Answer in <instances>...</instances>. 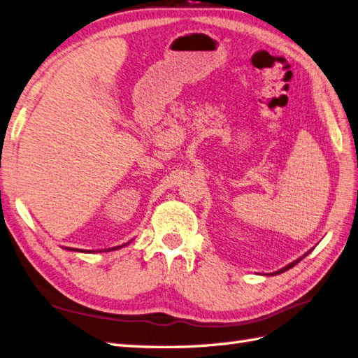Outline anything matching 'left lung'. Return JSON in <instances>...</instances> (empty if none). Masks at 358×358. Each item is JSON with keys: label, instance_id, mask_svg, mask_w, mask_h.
<instances>
[{"label": "left lung", "instance_id": "obj_1", "mask_svg": "<svg viewBox=\"0 0 358 358\" xmlns=\"http://www.w3.org/2000/svg\"><path fill=\"white\" fill-rule=\"evenodd\" d=\"M299 264V260H296V262H292V264H289L288 266H285L283 269H280V271H277V274H280V273H283V271H287V269H289V268H292L294 265H297Z\"/></svg>", "mask_w": 358, "mask_h": 358}]
</instances>
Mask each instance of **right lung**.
<instances>
[{"instance_id":"right-lung-1","label":"right lung","mask_w":358,"mask_h":358,"mask_svg":"<svg viewBox=\"0 0 358 358\" xmlns=\"http://www.w3.org/2000/svg\"><path fill=\"white\" fill-rule=\"evenodd\" d=\"M124 246V245H122ZM117 248H121V246H116V248H112V250H117ZM112 250H110V251H112Z\"/></svg>"}]
</instances>
